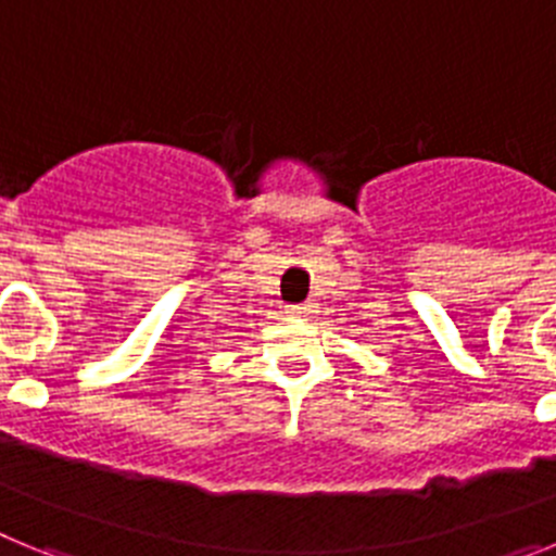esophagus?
<instances>
[{
    "mask_svg": "<svg viewBox=\"0 0 556 556\" xmlns=\"http://www.w3.org/2000/svg\"><path fill=\"white\" fill-rule=\"evenodd\" d=\"M287 314H292V317H312V314H317V303H294V306H287Z\"/></svg>",
    "mask_w": 556,
    "mask_h": 556,
    "instance_id": "1",
    "label": "esophagus"
}]
</instances>
